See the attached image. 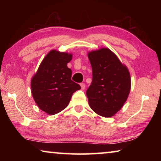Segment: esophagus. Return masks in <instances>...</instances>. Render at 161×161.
<instances>
[{
	"instance_id": "obj_1",
	"label": "esophagus",
	"mask_w": 161,
	"mask_h": 161,
	"mask_svg": "<svg viewBox=\"0 0 161 161\" xmlns=\"http://www.w3.org/2000/svg\"><path fill=\"white\" fill-rule=\"evenodd\" d=\"M80 86H81V89H85V84H84V83H81L80 84Z\"/></svg>"
}]
</instances>
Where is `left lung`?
<instances>
[{
    "mask_svg": "<svg viewBox=\"0 0 161 161\" xmlns=\"http://www.w3.org/2000/svg\"><path fill=\"white\" fill-rule=\"evenodd\" d=\"M92 81L86 92L89 104L95 113L111 117L126 102L130 89L129 69L108 48L88 53Z\"/></svg>",
    "mask_w": 161,
    "mask_h": 161,
    "instance_id": "left-lung-1",
    "label": "left lung"
}]
</instances>
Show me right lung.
I'll use <instances>...</instances> for the list:
<instances>
[{"mask_svg":"<svg viewBox=\"0 0 161 161\" xmlns=\"http://www.w3.org/2000/svg\"><path fill=\"white\" fill-rule=\"evenodd\" d=\"M72 54L51 50L40 64L31 80V92L40 109L50 115L66 108L72 94L81 89L71 80L72 70L67 64Z\"/></svg>","mask_w":161,"mask_h":161,"instance_id":"add662e5","label":"right lung"}]
</instances>
